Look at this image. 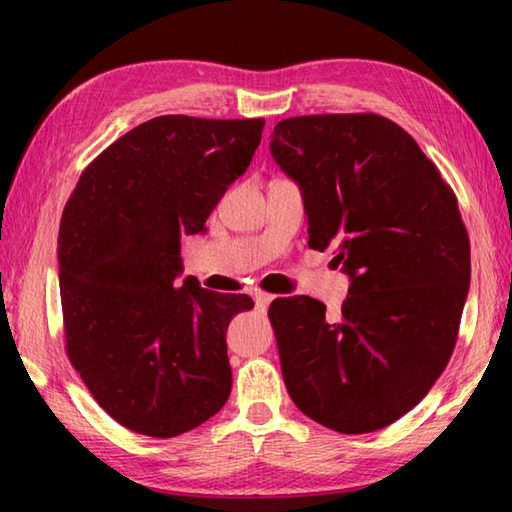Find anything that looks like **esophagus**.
Instances as JSON below:
<instances>
[{
  "label": "esophagus",
  "instance_id": "1",
  "mask_svg": "<svg viewBox=\"0 0 512 512\" xmlns=\"http://www.w3.org/2000/svg\"><path fill=\"white\" fill-rule=\"evenodd\" d=\"M259 291L275 293V291H277V284H273V282H262V284H259Z\"/></svg>",
  "mask_w": 512,
  "mask_h": 512
}]
</instances>
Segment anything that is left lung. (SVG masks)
Segmentation results:
<instances>
[{
  "instance_id": "left-lung-1",
  "label": "left lung",
  "mask_w": 512,
  "mask_h": 512,
  "mask_svg": "<svg viewBox=\"0 0 512 512\" xmlns=\"http://www.w3.org/2000/svg\"><path fill=\"white\" fill-rule=\"evenodd\" d=\"M262 128L155 117L97 155L69 196L58 230L67 357L121 427L173 438L228 402L225 329L246 296L180 282V235L203 232Z\"/></svg>"
}]
</instances>
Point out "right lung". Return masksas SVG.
I'll use <instances>...</instances> for the list:
<instances>
[{"label":"right lung","instance_id":"1","mask_svg":"<svg viewBox=\"0 0 512 512\" xmlns=\"http://www.w3.org/2000/svg\"><path fill=\"white\" fill-rule=\"evenodd\" d=\"M271 153L298 180L314 248L336 244L341 314L309 298L268 314L291 400L339 433L409 413L452 357L470 287L458 201L413 137L375 112L291 117Z\"/></svg>","mask_w":512,"mask_h":512}]
</instances>
